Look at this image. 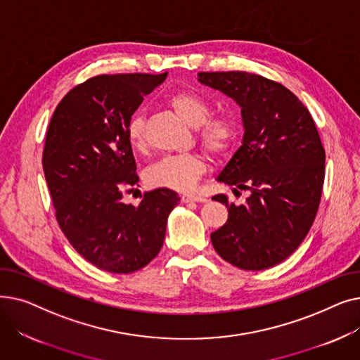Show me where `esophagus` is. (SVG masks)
<instances>
[{
	"label": "esophagus",
	"mask_w": 360,
	"mask_h": 360,
	"mask_svg": "<svg viewBox=\"0 0 360 360\" xmlns=\"http://www.w3.org/2000/svg\"><path fill=\"white\" fill-rule=\"evenodd\" d=\"M182 202H205L207 198L200 197V195H193V194H184L181 197Z\"/></svg>",
	"instance_id": "1"
}]
</instances>
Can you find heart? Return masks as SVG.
<instances>
[{"mask_svg": "<svg viewBox=\"0 0 360 360\" xmlns=\"http://www.w3.org/2000/svg\"><path fill=\"white\" fill-rule=\"evenodd\" d=\"M176 115L191 127H197V136L210 155L228 153L235 144L238 129L233 120L224 115H210V103L193 90H176L166 99ZM127 140L136 151L147 148L146 118L136 112L127 122ZM207 163L200 153L170 155L159 159L146 170V182L153 188L172 191H191L205 174Z\"/></svg>", "mask_w": 360, "mask_h": 360, "instance_id": "obj_1", "label": "heart"}]
</instances>
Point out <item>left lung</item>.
<instances>
[{"label":"left lung","mask_w":360,"mask_h":360,"mask_svg":"<svg viewBox=\"0 0 360 360\" xmlns=\"http://www.w3.org/2000/svg\"><path fill=\"white\" fill-rule=\"evenodd\" d=\"M198 82L240 106L242 146L217 176L248 190L210 235L216 252L232 266L258 271L292 255L315 220L324 184L326 151L307 106L283 84L247 71L198 72Z\"/></svg>","instance_id":"8db88e82"}]
</instances>
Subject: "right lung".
Masks as SVG:
<instances>
[{"mask_svg":"<svg viewBox=\"0 0 360 360\" xmlns=\"http://www.w3.org/2000/svg\"><path fill=\"white\" fill-rule=\"evenodd\" d=\"M166 75L91 77L65 94L48 127L42 165L56 220L74 250L109 273L137 271L159 254L181 200L158 188L139 205L122 202L139 182L127 122Z\"/></svg>","mask_w":360,"mask_h":360,"instance_id":"obj_1","label":"right lung"}]
</instances>
